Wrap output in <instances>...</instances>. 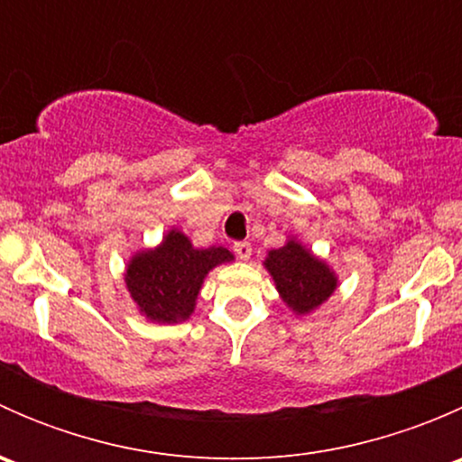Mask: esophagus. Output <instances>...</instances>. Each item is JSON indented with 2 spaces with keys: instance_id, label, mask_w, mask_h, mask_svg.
<instances>
[{
  "instance_id": "obj_1",
  "label": "esophagus",
  "mask_w": 462,
  "mask_h": 462,
  "mask_svg": "<svg viewBox=\"0 0 462 462\" xmlns=\"http://www.w3.org/2000/svg\"><path fill=\"white\" fill-rule=\"evenodd\" d=\"M235 253H236V257H239V259L248 261L250 254H253V245H250L248 241H236V244H235Z\"/></svg>"
}]
</instances>
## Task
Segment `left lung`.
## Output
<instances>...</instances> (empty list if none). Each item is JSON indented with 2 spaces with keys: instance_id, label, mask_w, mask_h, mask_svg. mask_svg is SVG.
I'll use <instances>...</instances> for the list:
<instances>
[{
  "instance_id": "1",
  "label": "left lung",
  "mask_w": 462,
  "mask_h": 462,
  "mask_svg": "<svg viewBox=\"0 0 462 462\" xmlns=\"http://www.w3.org/2000/svg\"><path fill=\"white\" fill-rule=\"evenodd\" d=\"M263 263L273 274L283 304L297 315L315 310L337 288V277L333 270L297 241H288L283 248L270 250Z\"/></svg>"
}]
</instances>
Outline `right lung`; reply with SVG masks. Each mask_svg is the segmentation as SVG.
<instances>
[{
  "instance_id": "1",
  "label": "right lung",
  "mask_w": 462,
  "mask_h": 462,
  "mask_svg": "<svg viewBox=\"0 0 462 462\" xmlns=\"http://www.w3.org/2000/svg\"><path fill=\"white\" fill-rule=\"evenodd\" d=\"M232 259L221 245L194 248L183 232L170 230L156 250H144L129 261L125 282L144 318L176 324L194 313L205 274Z\"/></svg>"
}]
</instances>
